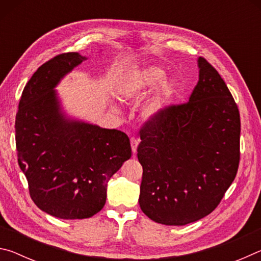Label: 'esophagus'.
<instances>
[{"mask_svg": "<svg viewBox=\"0 0 261 261\" xmlns=\"http://www.w3.org/2000/svg\"><path fill=\"white\" fill-rule=\"evenodd\" d=\"M130 141H131V149H132V152H134V154H136L137 146H138V144H139V139L136 138V137H132Z\"/></svg>", "mask_w": 261, "mask_h": 261, "instance_id": "obj_1", "label": "esophagus"}]
</instances>
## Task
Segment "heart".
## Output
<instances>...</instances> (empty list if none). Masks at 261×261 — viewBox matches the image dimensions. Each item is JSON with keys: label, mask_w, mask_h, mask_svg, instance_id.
<instances>
[{"label": "heart", "mask_w": 261, "mask_h": 261, "mask_svg": "<svg viewBox=\"0 0 261 261\" xmlns=\"http://www.w3.org/2000/svg\"><path fill=\"white\" fill-rule=\"evenodd\" d=\"M167 74L165 70L159 67H146L143 69L132 70L120 83V91L124 96H134L141 94L144 92L152 91L160 84L165 82ZM177 93V87L174 82H166L161 86L160 94L158 99L148 106L146 109V116L154 117L161 112L166 102L170 101Z\"/></svg>", "instance_id": "obj_1"}]
</instances>
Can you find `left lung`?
Masks as SVG:
<instances>
[{
	"instance_id": "1",
	"label": "left lung",
	"mask_w": 261,
	"mask_h": 261,
	"mask_svg": "<svg viewBox=\"0 0 261 261\" xmlns=\"http://www.w3.org/2000/svg\"><path fill=\"white\" fill-rule=\"evenodd\" d=\"M198 68L199 81L188 102L165 108L140 129L139 205L166 226H184L212 213L240 165L237 105L204 57Z\"/></svg>"
}]
</instances>
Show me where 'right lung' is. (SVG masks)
Returning <instances> with one entry per match:
<instances>
[{"label":"right lung","instance_id":"obj_1","mask_svg":"<svg viewBox=\"0 0 261 261\" xmlns=\"http://www.w3.org/2000/svg\"><path fill=\"white\" fill-rule=\"evenodd\" d=\"M87 60L64 53L42 64L24 87L16 115V147L30 196L64 220L87 219L106 204L110 177L131 158L124 132L72 120L54 88Z\"/></svg>","mask_w":261,"mask_h":261}]
</instances>
